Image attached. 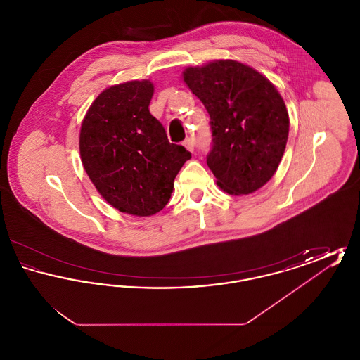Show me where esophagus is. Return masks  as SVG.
Here are the masks:
<instances>
[{
    "label": "esophagus",
    "instance_id": "esophagus-1",
    "mask_svg": "<svg viewBox=\"0 0 360 360\" xmlns=\"http://www.w3.org/2000/svg\"><path fill=\"white\" fill-rule=\"evenodd\" d=\"M184 146L188 148L190 153H193V151H194V141H193V139H191V137H188V139L184 141Z\"/></svg>",
    "mask_w": 360,
    "mask_h": 360
}]
</instances>
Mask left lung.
<instances>
[{
    "label": "left lung",
    "instance_id": "obj_1",
    "mask_svg": "<svg viewBox=\"0 0 360 360\" xmlns=\"http://www.w3.org/2000/svg\"><path fill=\"white\" fill-rule=\"evenodd\" d=\"M210 116L206 163L228 194H250L271 179L289 136L286 105L274 85L236 60H217L184 72Z\"/></svg>",
    "mask_w": 360,
    "mask_h": 360
}]
</instances>
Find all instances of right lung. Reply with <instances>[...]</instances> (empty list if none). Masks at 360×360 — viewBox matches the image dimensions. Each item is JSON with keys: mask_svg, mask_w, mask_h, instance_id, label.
Masks as SVG:
<instances>
[{"mask_svg": "<svg viewBox=\"0 0 360 360\" xmlns=\"http://www.w3.org/2000/svg\"><path fill=\"white\" fill-rule=\"evenodd\" d=\"M154 86H112L86 113L79 135L82 165L103 198L120 212L151 216L167 205L174 179L191 154L172 144L150 113Z\"/></svg>", "mask_w": 360, "mask_h": 360, "instance_id": "1", "label": "right lung"}]
</instances>
